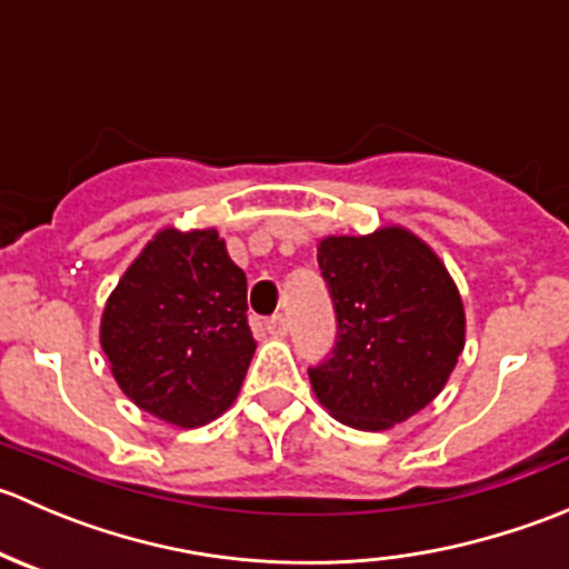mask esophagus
Returning a JSON list of instances; mask_svg holds the SVG:
<instances>
[{"instance_id":"34e87169","label":"esophagus","mask_w":569,"mask_h":569,"mask_svg":"<svg viewBox=\"0 0 569 569\" xmlns=\"http://www.w3.org/2000/svg\"><path fill=\"white\" fill-rule=\"evenodd\" d=\"M267 330H269V336L283 338L286 332H289V321H286V317H280V313H274V317L267 319Z\"/></svg>"}]
</instances>
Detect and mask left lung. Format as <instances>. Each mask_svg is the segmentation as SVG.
<instances>
[{
	"instance_id": "1",
	"label": "left lung",
	"mask_w": 569,
	"mask_h": 569,
	"mask_svg": "<svg viewBox=\"0 0 569 569\" xmlns=\"http://www.w3.org/2000/svg\"><path fill=\"white\" fill-rule=\"evenodd\" d=\"M321 274L336 306L332 358L308 369L336 421L382 432L435 399L465 349L460 289L440 256L401 226L325 237Z\"/></svg>"
}]
</instances>
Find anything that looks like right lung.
<instances>
[{"label": "right lung", "instance_id": "obj_1", "mask_svg": "<svg viewBox=\"0 0 569 569\" xmlns=\"http://www.w3.org/2000/svg\"><path fill=\"white\" fill-rule=\"evenodd\" d=\"M118 388L173 427L214 421L239 396L256 338L248 278L217 228H162L129 263L101 313Z\"/></svg>", "mask_w": 569, "mask_h": 569}]
</instances>
